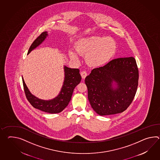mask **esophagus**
<instances>
[{
  "instance_id": "esophagus-1",
  "label": "esophagus",
  "mask_w": 160,
  "mask_h": 160,
  "mask_svg": "<svg viewBox=\"0 0 160 160\" xmlns=\"http://www.w3.org/2000/svg\"><path fill=\"white\" fill-rule=\"evenodd\" d=\"M81 76H82V78H86V76H87V72L85 71H82L81 72Z\"/></svg>"
}]
</instances>
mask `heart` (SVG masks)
Listing matches in <instances>:
<instances>
[{"label": "heart", "instance_id": "1", "mask_svg": "<svg viewBox=\"0 0 160 160\" xmlns=\"http://www.w3.org/2000/svg\"><path fill=\"white\" fill-rule=\"evenodd\" d=\"M117 50V44L110 37L91 36L78 39L75 43V52L78 55L85 56V61L89 67L99 68L107 64ZM69 52L72 60L77 61L78 55Z\"/></svg>", "mask_w": 160, "mask_h": 160}]
</instances>
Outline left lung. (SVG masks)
<instances>
[{"instance_id": "8db88e82", "label": "left lung", "mask_w": 160, "mask_h": 160, "mask_svg": "<svg viewBox=\"0 0 160 160\" xmlns=\"http://www.w3.org/2000/svg\"><path fill=\"white\" fill-rule=\"evenodd\" d=\"M138 76L132 57L116 58L103 67L93 69L85 78L93 110L101 116L126 110L135 96Z\"/></svg>"}]
</instances>
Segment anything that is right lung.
<instances>
[{"mask_svg": "<svg viewBox=\"0 0 160 160\" xmlns=\"http://www.w3.org/2000/svg\"><path fill=\"white\" fill-rule=\"evenodd\" d=\"M48 36L47 32H43L32 42L28 49V55L32 50L41 45ZM64 79L63 84L58 95L53 99L43 100L39 99L30 92L22 77L25 95L32 106L39 110L50 114H57L64 110L71 99L75 87L81 82L82 77L78 69L71 68L64 65Z\"/></svg>", "mask_w": 160, "mask_h": 160, "instance_id": "obj_1", "label": "right lung"}]
</instances>
